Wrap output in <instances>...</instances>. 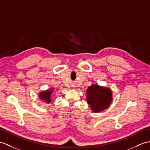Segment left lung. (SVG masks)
<instances>
[{
    "mask_svg": "<svg viewBox=\"0 0 150 150\" xmlns=\"http://www.w3.org/2000/svg\"><path fill=\"white\" fill-rule=\"evenodd\" d=\"M87 103L94 112H100L109 107L112 101V91L110 88L93 84L86 89Z\"/></svg>",
    "mask_w": 150,
    "mask_h": 150,
    "instance_id": "1",
    "label": "left lung"
}]
</instances>
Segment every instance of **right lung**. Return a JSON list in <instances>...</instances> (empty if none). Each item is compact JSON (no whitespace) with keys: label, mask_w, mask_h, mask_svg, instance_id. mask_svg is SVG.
<instances>
[{"label":"right lung","mask_w":150,"mask_h":150,"mask_svg":"<svg viewBox=\"0 0 150 150\" xmlns=\"http://www.w3.org/2000/svg\"><path fill=\"white\" fill-rule=\"evenodd\" d=\"M54 92V89L53 88L45 90V91H42L38 94L39 95V98L41 101H43L46 103H50L52 102V97L53 96L52 95H53Z\"/></svg>","instance_id":"obj_1"}]
</instances>
